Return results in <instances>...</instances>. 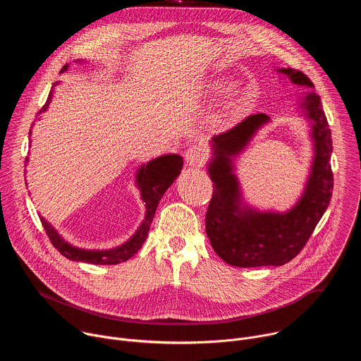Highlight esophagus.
<instances>
[{
	"instance_id": "1",
	"label": "esophagus",
	"mask_w": 361,
	"mask_h": 361,
	"mask_svg": "<svg viewBox=\"0 0 361 361\" xmlns=\"http://www.w3.org/2000/svg\"><path fill=\"white\" fill-rule=\"evenodd\" d=\"M185 163L191 167H201L205 163V152L201 145H191L185 151Z\"/></svg>"
}]
</instances>
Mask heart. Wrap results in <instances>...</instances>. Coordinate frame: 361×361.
I'll list each match as a JSON object with an SVG mask.
<instances>
[{"instance_id": "1", "label": "heart", "mask_w": 361, "mask_h": 361, "mask_svg": "<svg viewBox=\"0 0 361 361\" xmlns=\"http://www.w3.org/2000/svg\"><path fill=\"white\" fill-rule=\"evenodd\" d=\"M227 85V80L226 78H213L209 81V84L205 85L210 91H220Z\"/></svg>"}]
</instances>
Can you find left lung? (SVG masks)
<instances>
[{
  "label": "left lung",
  "mask_w": 361,
  "mask_h": 361,
  "mask_svg": "<svg viewBox=\"0 0 361 361\" xmlns=\"http://www.w3.org/2000/svg\"><path fill=\"white\" fill-rule=\"evenodd\" d=\"M279 71L288 75L294 84L313 87L310 78L301 71L290 67ZM302 107L313 121L316 157L302 197L284 214L241 209L238 181L231 166V157L243 151L255 131L270 120L269 116H248L212 140L214 154L209 173L214 190L205 214V231L214 251L230 266L263 267L288 263L304 248L329 207L333 192L331 131L320 95L307 94Z\"/></svg>",
  "instance_id": "obj_1"
}]
</instances>
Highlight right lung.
<instances>
[{
  "label": "right lung",
  "instance_id": "right-lung-1",
  "mask_svg": "<svg viewBox=\"0 0 361 361\" xmlns=\"http://www.w3.org/2000/svg\"><path fill=\"white\" fill-rule=\"evenodd\" d=\"M66 70H67V66L63 67L61 73H64ZM51 95H53V91H49L47 102L44 104L42 110H39L37 114L47 110L49 101H51ZM31 128H32V126H31ZM30 135H31V130H30ZM181 167H183V159L180 156H177V154H169V156L159 157L140 169V171L137 174V184L141 190V198L145 202V209H147L145 219H144L142 224L140 226V228L137 230V233L126 244H123L117 248L104 250V251L81 250V248L73 247L68 243H66L59 235V233L53 227H51L42 217H39L41 224H42L51 244H53L64 257H67V259H70L73 262H84V263H90V264H104V266L127 262L141 248L142 243L145 241L148 231H149V226L154 219V214H156L157 205H159L163 194L173 184V181L178 177Z\"/></svg>",
  "mask_w": 361,
  "mask_h": 361
}]
</instances>
